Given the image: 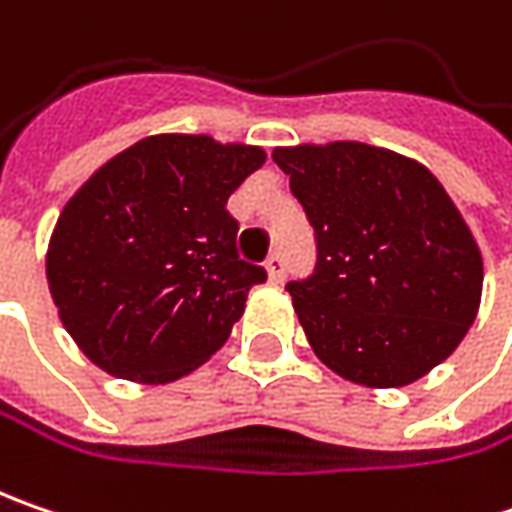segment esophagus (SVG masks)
I'll use <instances>...</instances> for the list:
<instances>
[{"instance_id": "1", "label": "esophagus", "mask_w": 512, "mask_h": 512, "mask_svg": "<svg viewBox=\"0 0 512 512\" xmlns=\"http://www.w3.org/2000/svg\"><path fill=\"white\" fill-rule=\"evenodd\" d=\"M265 267H267L270 282H282V279H285V259H282V253H270Z\"/></svg>"}]
</instances>
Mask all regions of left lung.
Wrapping results in <instances>:
<instances>
[{"label":"left lung","mask_w":512,"mask_h":512,"mask_svg":"<svg viewBox=\"0 0 512 512\" xmlns=\"http://www.w3.org/2000/svg\"><path fill=\"white\" fill-rule=\"evenodd\" d=\"M316 233L287 282L313 353L347 382L404 387L442 364L482 302V253L430 170L362 142L276 148Z\"/></svg>","instance_id":"left-lung-1"}]
</instances>
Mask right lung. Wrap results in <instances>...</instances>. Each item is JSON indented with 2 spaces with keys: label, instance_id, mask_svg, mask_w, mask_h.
<instances>
[{
  "label": "right lung",
  "instance_id": "1",
  "mask_svg": "<svg viewBox=\"0 0 512 512\" xmlns=\"http://www.w3.org/2000/svg\"><path fill=\"white\" fill-rule=\"evenodd\" d=\"M265 150L162 133L96 170L48 247L50 296L90 362L165 384L227 342L265 267L239 259L227 196Z\"/></svg>",
  "mask_w": 512,
  "mask_h": 512
}]
</instances>
